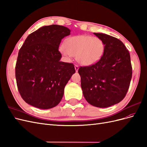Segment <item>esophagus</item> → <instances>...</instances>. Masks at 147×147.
Masks as SVG:
<instances>
[{
    "instance_id": "obj_1",
    "label": "esophagus",
    "mask_w": 147,
    "mask_h": 147,
    "mask_svg": "<svg viewBox=\"0 0 147 147\" xmlns=\"http://www.w3.org/2000/svg\"><path fill=\"white\" fill-rule=\"evenodd\" d=\"M75 71H76V72H78V65H75Z\"/></svg>"
}]
</instances>
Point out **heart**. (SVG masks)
<instances>
[{
    "instance_id": "heart-1",
    "label": "heart",
    "mask_w": 147,
    "mask_h": 147,
    "mask_svg": "<svg viewBox=\"0 0 147 147\" xmlns=\"http://www.w3.org/2000/svg\"><path fill=\"white\" fill-rule=\"evenodd\" d=\"M60 51L67 57L76 56L78 63L90 65L100 60L104 51V44L102 40L90 35H81L66 40Z\"/></svg>"
}]
</instances>
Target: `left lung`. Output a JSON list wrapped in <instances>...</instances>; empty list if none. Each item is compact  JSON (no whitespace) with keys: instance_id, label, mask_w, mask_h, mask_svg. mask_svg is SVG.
Segmentation results:
<instances>
[{"instance_id":"left-lung-1","label":"left lung","mask_w":147,"mask_h":147,"mask_svg":"<svg viewBox=\"0 0 147 147\" xmlns=\"http://www.w3.org/2000/svg\"><path fill=\"white\" fill-rule=\"evenodd\" d=\"M104 44L100 59L94 64L80 67L81 86L89 104L109 107L121 102L129 88L132 65L129 51L119 39L102 33H94Z\"/></svg>"}]
</instances>
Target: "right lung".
<instances>
[{
    "label": "right lung",
    "mask_w": 147,
    "mask_h": 147,
    "mask_svg": "<svg viewBox=\"0 0 147 147\" xmlns=\"http://www.w3.org/2000/svg\"><path fill=\"white\" fill-rule=\"evenodd\" d=\"M70 34L63 26H43L31 33L20 48L15 67L17 86L23 100L40 109L58 104L75 73L74 65L60 61L61 40Z\"/></svg>",
    "instance_id": "right-lung-1"
}]
</instances>
